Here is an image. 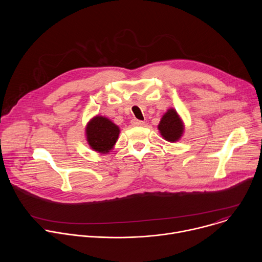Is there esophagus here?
<instances>
[{"instance_id":"obj_1","label":"esophagus","mask_w":262,"mask_h":262,"mask_svg":"<svg viewBox=\"0 0 262 262\" xmlns=\"http://www.w3.org/2000/svg\"><path fill=\"white\" fill-rule=\"evenodd\" d=\"M132 125H134V126H144L145 122L141 121V120H138V119H133L132 120Z\"/></svg>"}]
</instances>
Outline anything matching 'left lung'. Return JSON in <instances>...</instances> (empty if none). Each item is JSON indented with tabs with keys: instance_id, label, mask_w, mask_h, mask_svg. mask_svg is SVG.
Wrapping results in <instances>:
<instances>
[{
	"instance_id": "left-lung-1",
	"label": "left lung",
	"mask_w": 262,
	"mask_h": 262,
	"mask_svg": "<svg viewBox=\"0 0 262 262\" xmlns=\"http://www.w3.org/2000/svg\"><path fill=\"white\" fill-rule=\"evenodd\" d=\"M162 137L169 142L178 141L183 134V123L174 108H169L158 126Z\"/></svg>"
}]
</instances>
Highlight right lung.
<instances>
[{"mask_svg": "<svg viewBox=\"0 0 262 262\" xmlns=\"http://www.w3.org/2000/svg\"><path fill=\"white\" fill-rule=\"evenodd\" d=\"M120 129L110 119L103 116L93 117L86 126V138L94 151L107 154L118 140Z\"/></svg>", "mask_w": 262, "mask_h": 262, "instance_id": "add662e5", "label": "right lung"}]
</instances>
